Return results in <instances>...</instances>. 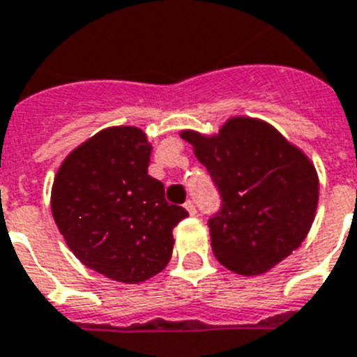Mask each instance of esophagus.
Instances as JSON below:
<instances>
[{
    "label": "esophagus",
    "mask_w": 357,
    "mask_h": 357,
    "mask_svg": "<svg viewBox=\"0 0 357 357\" xmlns=\"http://www.w3.org/2000/svg\"><path fill=\"white\" fill-rule=\"evenodd\" d=\"M185 208H187L190 216H196V213H198V211H196V205H194V202H190V199L185 204Z\"/></svg>",
    "instance_id": "1"
}]
</instances>
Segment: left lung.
<instances>
[{
    "instance_id": "left-lung-1",
    "label": "left lung",
    "mask_w": 357,
    "mask_h": 357,
    "mask_svg": "<svg viewBox=\"0 0 357 357\" xmlns=\"http://www.w3.org/2000/svg\"><path fill=\"white\" fill-rule=\"evenodd\" d=\"M222 194L208 220L211 248L233 273H268L299 249L314 224L319 176L303 150L269 123L229 117L216 133L181 130Z\"/></svg>"
}]
</instances>
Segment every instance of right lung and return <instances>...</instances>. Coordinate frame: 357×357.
Masks as SVG:
<instances>
[{"mask_svg":"<svg viewBox=\"0 0 357 357\" xmlns=\"http://www.w3.org/2000/svg\"><path fill=\"white\" fill-rule=\"evenodd\" d=\"M152 144L137 126H109L66 155L51 188V213L68 248L86 268L139 284L161 273L172 229L187 218L149 174Z\"/></svg>","mask_w":357,"mask_h":357,"instance_id":"obj_1","label":"right lung"}]
</instances>
